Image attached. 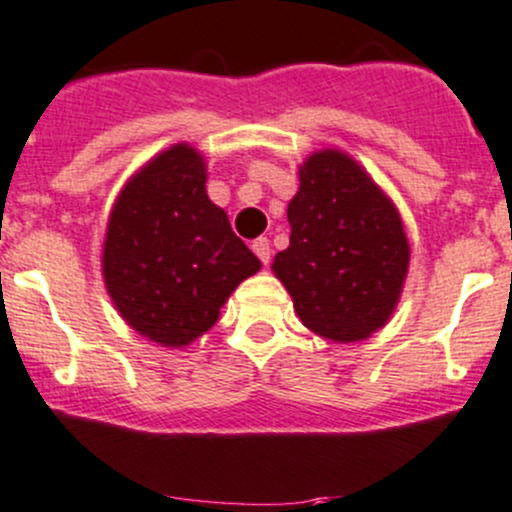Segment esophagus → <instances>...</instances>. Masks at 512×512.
Returning <instances> with one entry per match:
<instances>
[{"label": "esophagus", "instance_id": "esophagus-1", "mask_svg": "<svg viewBox=\"0 0 512 512\" xmlns=\"http://www.w3.org/2000/svg\"><path fill=\"white\" fill-rule=\"evenodd\" d=\"M252 252H255V255L260 257L262 265H267V262L272 260V247H270V240H267V237H257V240L252 242Z\"/></svg>", "mask_w": 512, "mask_h": 512}]
</instances>
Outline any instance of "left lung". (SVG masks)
Segmentation results:
<instances>
[{"instance_id": "obj_1", "label": "left lung", "mask_w": 512, "mask_h": 512, "mask_svg": "<svg viewBox=\"0 0 512 512\" xmlns=\"http://www.w3.org/2000/svg\"><path fill=\"white\" fill-rule=\"evenodd\" d=\"M287 250L272 272L302 324L332 342H361L394 314L409 272L399 210L352 156L312 153L287 205Z\"/></svg>"}]
</instances>
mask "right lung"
<instances>
[{
	"instance_id": "1",
	"label": "right lung",
	"mask_w": 512,
	"mask_h": 512,
	"mask_svg": "<svg viewBox=\"0 0 512 512\" xmlns=\"http://www.w3.org/2000/svg\"><path fill=\"white\" fill-rule=\"evenodd\" d=\"M208 168L188 143L148 160L118 195L101 270L118 314L141 337L180 349L208 332L260 260L205 193Z\"/></svg>"
}]
</instances>
